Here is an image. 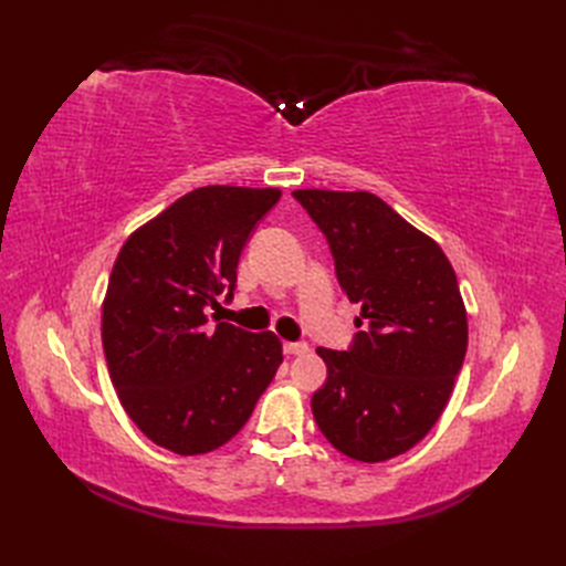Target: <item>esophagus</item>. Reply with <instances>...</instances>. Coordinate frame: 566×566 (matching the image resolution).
<instances>
[{
  "label": "esophagus",
  "mask_w": 566,
  "mask_h": 566,
  "mask_svg": "<svg viewBox=\"0 0 566 566\" xmlns=\"http://www.w3.org/2000/svg\"><path fill=\"white\" fill-rule=\"evenodd\" d=\"M283 349H285V354H293V356H302V354H306V352H310V345H306V342H285V345H283Z\"/></svg>",
  "instance_id": "esophagus-1"
}]
</instances>
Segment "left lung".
<instances>
[{
  "instance_id": "left-lung-1",
  "label": "left lung",
  "mask_w": 566,
  "mask_h": 566,
  "mask_svg": "<svg viewBox=\"0 0 566 566\" xmlns=\"http://www.w3.org/2000/svg\"><path fill=\"white\" fill-rule=\"evenodd\" d=\"M295 200L331 245L339 287L361 304L352 347H318L328 380L314 420L354 460L401 455L432 430L468 352V314L443 250L368 191L302 188Z\"/></svg>"
}]
</instances>
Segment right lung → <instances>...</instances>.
Returning a JSON list of instances; mask_svg holds the SVG:
<instances>
[{
  "instance_id": "obj_1",
  "label": "right lung",
  "mask_w": 566,
  "mask_h": 566,
  "mask_svg": "<svg viewBox=\"0 0 566 566\" xmlns=\"http://www.w3.org/2000/svg\"><path fill=\"white\" fill-rule=\"evenodd\" d=\"M279 188L202 186L136 229L119 250L101 312L117 399L134 424L179 455L210 453L241 432L283 364L281 339L208 323L252 229Z\"/></svg>"
}]
</instances>
